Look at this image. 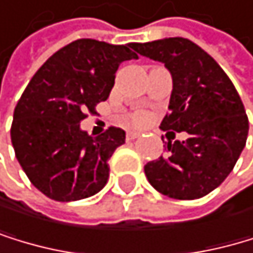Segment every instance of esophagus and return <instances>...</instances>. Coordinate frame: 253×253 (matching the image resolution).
I'll return each instance as SVG.
<instances>
[{"label": "esophagus", "instance_id": "34e87169", "mask_svg": "<svg viewBox=\"0 0 253 253\" xmlns=\"http://www.w3.org/2000/svg\"><path fill=\"white\" fill-rule=\"evenodd\" d=\"M138 137H140V132H138V130H129V132H127V138H129V140L138 138Z\"/></svg>", "mask_w": 253, "mask_h": 253}]
</instances>
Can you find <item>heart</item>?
Listing matches in <instances>:
<instances>
[{"label": "heart", "mask_w": 253, "mask_h": 253, "mask_svg": "<svg viewBox=\"0 0 253 253\" xmlns=\"http://www.w3.org/2000/svg\"><path fill=\"white\" fill-rule=\"evenodd\" d=\"M137 121H138V123L144 121V116H138V118H137Z\"/></svg>", "instance_id": "obj_1"}]
</instances>
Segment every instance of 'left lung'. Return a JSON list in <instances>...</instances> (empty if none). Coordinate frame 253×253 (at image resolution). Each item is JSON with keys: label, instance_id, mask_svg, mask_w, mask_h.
<instances>
[{"label": "left lung", "instance_id": "8db88e82", "mask_svg": "<svg viewBox=\"0 0 253 253\" xmlns=\"http://www.w3.org/2000/svg\"><path fill=\"white\" fill-rule=\"evenodd\" d=\"M133 48L162 62L172 78L169 113L160 127L188 133L185 141H168L165 155L144 165L146 177L165 196L199 199L225 180L246 146L249 120L240 94L211 55L188 39Z\"/></svg>", "mask_w": 253, "mask_h": 253}]
</instances>
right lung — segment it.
I'll return each instance as SVG.
<instances>
[{"mask_svg": "<svg viewBox=\"0 0 253 253\" xmlns=\"http://www.w3.org/2000/svg\"><path fill=\"white\" fill-rule=\"evenodd\" d=\"M133 43L76 40L44 62L23 91L10 129L17 160L44 196L71 202L99 193L109 179V159L126 141L110 127L99 137L81 121L109 98L115 73L124 60L138 59Z\"/></svg>", "mask_w": 253, "mask_h": 253, "instance_id": "obj_1", "label": "right lung"}]
</instances>
